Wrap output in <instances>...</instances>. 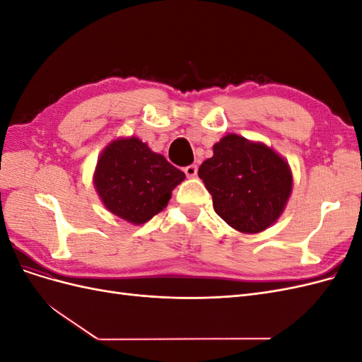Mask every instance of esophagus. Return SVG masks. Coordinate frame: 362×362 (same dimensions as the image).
I'll return each instance as SVG.
<instances>
[{
    "label": "esophagus",
    "instance_id": "34e87169",
    "mask_svg": "<svg viewBox=\"0 0 362 362\" xmlns=\"http://www.w3.org/2000/svg\"><path fill=\"white\" fill-rule=\"evenodd\" d=\"M184 173L187 175L189 178H193V177H196V173H198V168H196V164H190V166L184 168Z\"/></svg>",
    "mask_w": 362,
    "mask_h": 362
}]
</instances>
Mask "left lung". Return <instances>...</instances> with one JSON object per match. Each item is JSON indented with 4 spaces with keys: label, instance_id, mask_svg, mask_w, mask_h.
<instances>
[{
    "label": "left lung",
    "instance_id": "8db88e82",
    "mask_svg": "<svg viewBox=\"0 0 362 362\" xmlns=\"http://www.w3.org/2000/svg\"><path fill=\"white\" fill-rule=\"evenodd\" d=\"M213 152L198 175L213 196L214 211L240 233L264 231L290 198L288 164L266 145L235 134L225 136Z\"/></svg>",
    "mask_w": 362,
    "mask_h": 362
}]
</instances>
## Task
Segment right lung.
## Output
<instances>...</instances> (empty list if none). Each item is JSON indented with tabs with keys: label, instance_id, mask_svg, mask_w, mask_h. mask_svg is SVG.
Returning a JSON list of instances; mask_svg holds the SVG:
<instances>
[{
	"label": "right lung",
	"instance_id": "add662e5",
	"mask_svg": "<svg viewBox=\"0 0 362 362\" xmlns=\"http://www.w3.org/2000/svg\"><path fill=\"white\" fill-rule=\"evenodd\" d=\"M184 172L137 137L119 139L98 160L95 187L108 211L134 225L148 222L168 205Z\"/></svg>",
	"mask_w": 362,
	"mask_h": 362
}]
</instances>
